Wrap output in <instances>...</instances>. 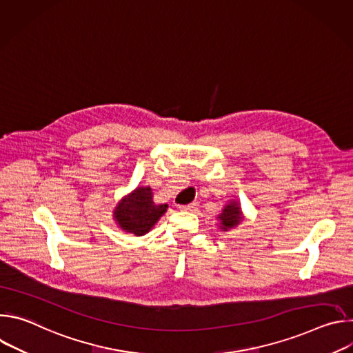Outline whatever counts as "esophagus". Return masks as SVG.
<instances>
[{"mask_svg":"<svg viewBox=\"0 0 353 353\" xmlns=\"http://www.w3.org/2000/svg\"><path fill=\"white\" fill-rule=\"evenodd\" d=\"M196 208H198V204H196V203H191V204H188V205H181V207H180L181 211H190V212L195 211Z\"/></svg>","mask_w":353,"mask_h":353,"instance_id":"34e87169","label":"esophagus"}]
</instances>
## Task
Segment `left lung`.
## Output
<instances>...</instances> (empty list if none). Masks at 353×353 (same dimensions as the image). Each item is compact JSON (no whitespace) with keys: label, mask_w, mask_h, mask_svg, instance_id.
<instances>
[{"label":"left lung","mask_w":353,"mask_h":353,"mask_svg":"<svg viewBox=\"0 0 353 353\" xmlns=\"http://www.w3.org/2000/svg\"><path fill=\"white\" fill-rule=\"evenodd\" d=\"M218 219H219V228L223 232H228L236 228L237 225H240V222L244 219V215L239 201L229 199V203L223 207V210L218 215Z\"/></svg>","instance_id":"obj_1"}]
</instances>
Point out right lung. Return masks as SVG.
I'll return each instance as SVG.
<instances>
[{
    "mask_svg": "<svg viewBox=\"0 0 353 353\" xmlns=\"http://www.w3.org/2000/svg\"><path fill=\"white\" fill-rule=\"evenodd\" d=\"M168 211V204L154 203V192L149 185L137 187L123 196L113 211V219L119 228L135 236H143Z\"/></svg>",
    "mask_w": 353,
    "mask_h": 353,
    "instance_id": "1",
    "label": "right lung"
}]
</instances>
